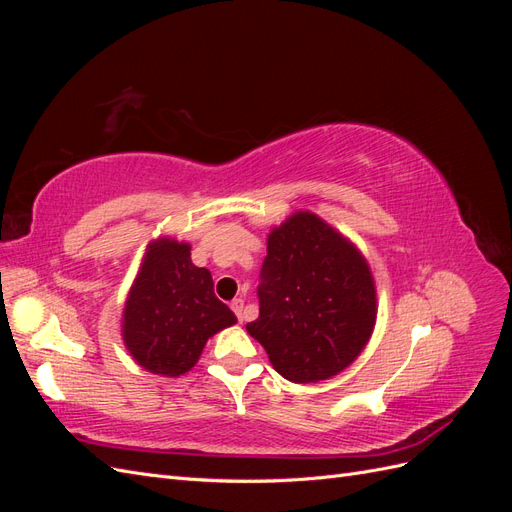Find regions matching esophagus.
<instances>
[{
    "label": "esophagus",
    "instance_id": "obj_1",
    "mask_svg": "<svg viewBox=\"0 0 512 512\" xmlns=\"http://www.w3.org/2000/svg\"><path fill=\"white\" fill-rule=\"evenodd\" d=\"M243 305H245V301H243V299H232V301H230V309H232V312L237 314L239 322L243 320Z\"/></svg>",
    "mask_w": 512,
    "mask_h": 512
}]
</instances>
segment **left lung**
I'll use <instances>...</instances> for the list:
<instances>
[{
	"label": "left lung",
	"mask_w": 512,
	"mask_h": 512,
	"mask_svg": "<svg viewBox=\"0 0 512 512\" xmlns=\"http://www.w3.org/2000/svg\"><path fill=\"white\" fill-rule=\"evenodd\" d=\"M258 301L260 314L245 329L277 374L299 384L344 371L369 342L378 312L363 254L309 211L271 230Z\"/></svg>",
	"instance_id": "8db88e82"
}]
</instances>
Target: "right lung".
<instances>
[{
	"label": "right lung",
	"instance_id": "obj_1",
	"mask_svg": "<svg viewBox=\"0 0 512 512\" xmlns=\"http://www.w3.org/2000/svg\"><path fill=\"white\" fill-rule=\"evenodd\" d=\"M237 318L213 292L211 273L196 267L190 243L162 237L147 245L123 309V344L151 374L190 371L207 339Z\"/></svg>",
	"mask_w": 512,
	"mask_h": 512
}]
</instances>
